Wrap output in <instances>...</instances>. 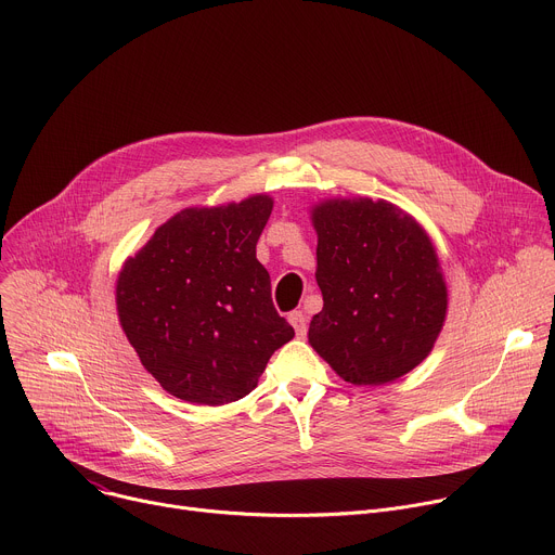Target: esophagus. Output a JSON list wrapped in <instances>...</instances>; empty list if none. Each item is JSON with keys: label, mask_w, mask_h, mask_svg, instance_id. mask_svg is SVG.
I'll use <instances>...</instances> for the list:
<instances>
[{"label": "esophagus", "mask_w": 555, "mask_h": 555, "mask_svg": "<svg viewBox=\"0 0 555 555\" xmlns=\"http://www.w3.org/2000/svg\"><path fill=\"white\" fill-rule=\"evenodd\" d=\"M287 321H289V325L294 327L296 336H298V338H305V334H307V315H305V311H300V309L292 311V313L287 315Z\"/></svg>", "instance_id": "34e87169"}]
</instances>
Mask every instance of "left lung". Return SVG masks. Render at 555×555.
Masks as SVG:
<instances>
[{"label": "left lung", "instance_id": "obj_1", "mask_svg": "<svg viewBox=\"0 0 555 555\" xmlns=\"http://www.w3.org/2000/svg\"><path fill=\"white\" fill-rule=\"evenodd\" d=\"M323 309L309 345L345 382L382 386L422 364L448 315V285L426 228L386 199L309 206Z\"/></svg>", "mask_w": 555, "mask_h": 555}]
</instances>
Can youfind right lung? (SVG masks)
Masks as SVG:
<instances>
[{"instance_id":"1","label":"right lung","mask_w":555,"mask_h":555,"mask_svg":"<svg viewBox=\"0 0 555 555\" xmlns=\"http://www.w3.org/2000/svg\"><path fill=\"white\" fill-rule=\"evenodd\" d=\"M268 193L176 212L116 279L120 327L173 398L221 406L246 398L270 356L294 338L270 296L257 242Z\"/></svg>"}]
</instances>
